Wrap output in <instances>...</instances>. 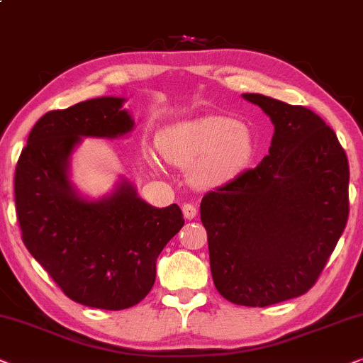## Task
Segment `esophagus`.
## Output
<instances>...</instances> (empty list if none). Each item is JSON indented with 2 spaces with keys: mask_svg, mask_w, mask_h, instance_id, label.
Segmentation results:
<instances>
[{
  "mask_svg": "<svg viewBox=\"0 0 363 363\" xmlns=\"http://www.w3.org/2000/svg\"><path fill=\"white\" fill-rule=\"evenodd\" d=\"M182 214H184L186 219H194L197 216V207L194 204H191V202H186V204L182 206Z\"/></svg>",
  "mask_w": 363,
  "mask_h": 363,
  "instance_id": "obj_1",
  "label": "esophagus"
}]
</instances>
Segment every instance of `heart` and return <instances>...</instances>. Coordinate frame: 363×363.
I'll return each mask as SVG.
<instances>
[{"label": "heart", "instance_id": "obj_1", "mask_svg": "<svg viewBox=\"0 0 363 363\" xmlns=\"http://www.w3.org/2000/svg\"><path fill=\"white\" fill-rule=\"evenodd\" d=\"M161 152L179 167H191L192 181L216 186L235 177L254 154L249 128L227 116L174 124L161 136Z\"/></svg>", "mask_w": 363, "mask_h": 363}]
</instances>
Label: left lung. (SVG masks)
Listing matches in <instances>:
<instances>
[{"instance_id": "8db88e82", "label": "left lung", "mask_w": 363, "mask_h": 363, "mask_svg": "<svg viewBox=\"0 0 363 363\" xmlns=\"http://www.w3.org/2000/svg\"><path fill=\"white\" fill-rule=\"evenodd\" d=\"M274 124L269 156L201 202L214 286L238 306L306 294L349 219V161L332 128L303 106L242 94Z\"/></svg>"}]
</instances>
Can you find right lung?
<instances>
[{"label":"right lung","instance_id":"add662e5","mask_svg":"<svg viewBox=\"0 0 363 363\" xmlns=\"http://www.w3.org/2000/svg\"><path fill=\"white\" fill-rule=\"evenodd\" d=\"M123 98L50 111L35 124L14 172V202L26 249L71 301L123 311L147 296L156 260L184 225L177 204L152 207L123 181L111 196L84 199L69 181L81 138L124 136L134 121Z\"/></svg>","mask_w":363,"mask_h":363}]
</instances>
